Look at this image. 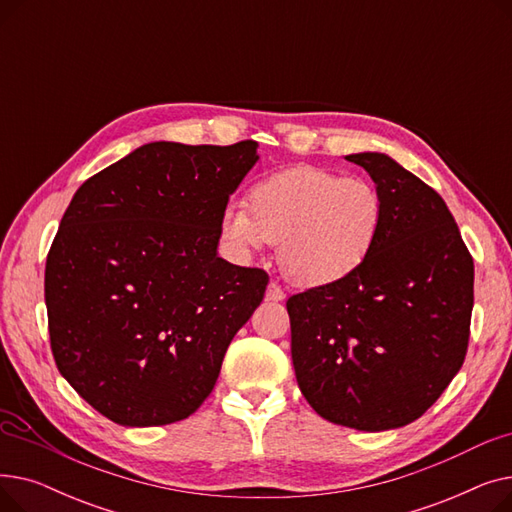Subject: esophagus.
<instances>
[{
	"label": "esophagus",
	"instance_id": "obj_1",
	"mask_svg": "<svg viewBox=\"0 0 512 512\" xmlns=\"http://www.w3.org/2000/svg\"><path fill=\"white\" fill-rule=\"evenodd\" d=\"M265 299L267 301H274V303H280V301L286 299V294H284V290L276 282H270V286H267V290H265Z\"/></svg>",
	"mask_w": 512,
	"mask_h": 512
}]
</instances>
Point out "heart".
I'll return each mask as SVG.
<instances>
[{"label": "heart", "mask_w": 512, "mask_h": 512, "mask_svg": "<svg viewBox=\"0 0 512 512\" xmlns=\"http://www.w3.org/2000/svg\"><path fill=\"white\" fill-rule=\"evenodd\" d=\"M247 207L228 205L222 236L238 255L280 245L284 274L301 286H336L369 261L384 228L371 180L297 166L251 186Z\"/></svg>", "instance_id": "obj_1"}]
</instances>
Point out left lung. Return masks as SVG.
I'll return each mask as SVG.
<instances>
[{"mask_svg": "<svg viewBox=\"0 0 512 512\" xmlns=\"http://www.w3.org/2000/svg\"><path fill=\"white\" fill-rule=\"evenodd\" d=\"M384 199L361 270L286 301L297 382L317 415L384 432L419 419L459 373L473 311V257L444 199L384 153L346 155Z\"/></svg>", "mask_w": 512, "mask_h": 512, "instance_id": "1", "label": "left lung"}]
</instances>
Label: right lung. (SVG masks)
I'll use <instances>...</instances> for the list:
<instances>
[{"mask_svg":"<svg viewBox=\"0 0 512 512\" xmlns=\"http://www.w3.org/2000/svg\"><path fill=\"white\" fill-rule=\"evenodd\" d=\"M257 143H149L72 197L45 263L51 353L68 384L126 427L168 425L211 394L270 282L218 257Z\"/></svg>","mask_w":512,"mask_h":512,"instance_id":"right-lung-1","label":"right lung"}]
</instances>
